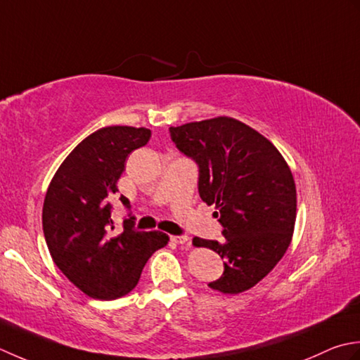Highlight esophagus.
I'll return each mask as SVG.
<instances>
[{
	"label": "esophagus",
	"instance_id": "obj_1",
	"mask_svg": "<svg viewBox=\"0 0 360 360\" xmlns=\"http://www.w3.org/2000/svg\"><path fill=\"white\" fill-rule=\"evenodd\" d=\"M171 240L175 242V244H189V238L186 234H177V236H171Z\"/></svg>",
	"mask_w": 360,
	"mask_h": 360
}]
</instances>
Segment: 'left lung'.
I'll list each match as a JSON object with an SVG mask.
<instances>
[{"instance_id": "obj_1", "label": "left lung", "mask_w": 360, "mask_h": 360, "mask_svg": "<svg viewBox=\"0 0 360 360\" xmlns=\"http://www.w3.org/2000/svg\"><path fill=\"white\" fill-rule=\"evenodd\" d=\"M183 155L199 167V195L216 205L224 242L194 238L219 253L224 274L208 285L240 293L258 284L290 244L297 216L292 172L275 146L238 120L219 116L169 127Z\"/></svg>"}]
</instances>
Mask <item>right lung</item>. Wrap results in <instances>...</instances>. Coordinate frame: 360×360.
<instances>
[{"mask_svg":"<svg viewBox=\"0 0 360 360\" xmlns=\"http://www.w3.org/2000/svg\"><path fill=\"white\" fill-rule=\"evenodd\" d=\"M149 138L144 127L99 129L76 146L49 183L41 214L46 245L56 266L88 297L127 295L152 253L169 240L165 233L138 231L124 195L120 200L129 212L121 231L112 219L126 158Z\"/></svg>","mask_w":360,"mask_h":360,"instance_id":"1","label":"right lung"}]
</instances>
